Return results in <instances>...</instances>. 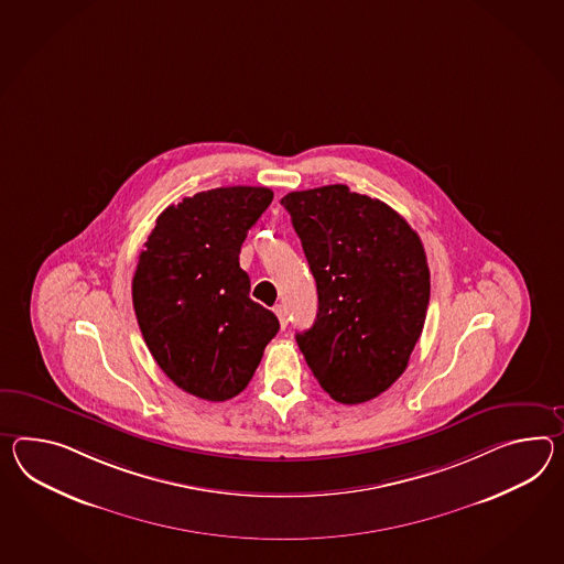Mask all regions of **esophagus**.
<instances>
[{"mask_svg": "<svg viewBox=\"0 0 564 564\" xmlns=\"http://www.w3.org/2000/svg\"><path fill=\"white\" fill-rule=\"evenodd\" d=\"M275 314L279 317L281 328H285L288 326V307L285 305H275Z\"/></svg>", "mask_w": 564, "mask_h": 564, "instance_id": "obj_1", "label": "esophagus"}]
</instances>
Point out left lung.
<instances>
[{"label":"left lung","mask_w":564,"mask_h":564,"mask_svg":"<svg viewBox=\"0 0 564 564\" xmlns=\"http://www.w3.org/2000/svg\"><path fill=\"white\" fill-rule=\"evenodd\" d=\"M316 279L317 316L295 336L317 383L352 405L405 371L424 330L430 269L422 240L395 209L346 185L281 199Z\"/></svg>","instance_id":"1"}]
</instances>
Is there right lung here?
<instances>
[{"label": "right lung", "mask_w": 564, "mask_h": 564, "mask_svg": "<svg viewBox=\"0 0 564 564\" xmlns=\"http://www.w3.org/2000/svg\"><path fill=\"white\" fill-rule=\"evenodd\" d=\"M269 187H218L156 218L138 257L132 303L142 338L166 377L207 401L238 395L275 338L279 319L250 300L238 254L271 206Z\"/></svg>", "instance_id": "obj_1"}]
</instances>
